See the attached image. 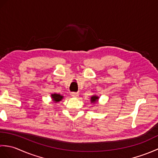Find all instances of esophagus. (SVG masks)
I'll use <instances>...</instances> for the list:
<instances>
[{
  "mask_svg": "<svg viewBox=\"0 0 158 158\" xmlns=\"http://www.w3.org/2000/svg\"><path fill=\"white\" fill-rule=\"evenodd\" d=\"M70 96L73 97V98H77V97L79 96V94L76 93V92H72L71 94H70Z\"/></svg>",
  "mask_w": 158,
  "mask_h": 158,
  "instance_id": "obj_1",
  "label": "esophagus"
}]
</instances>
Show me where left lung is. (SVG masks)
<instances>
[{
	"label": "left lung",
	"instance_id": "8db88e82",
	"mask_svg": "<svg viewBox=\"0 0 158 158\" xmlns=\"http://www.w3.org/2000/svg\"><path fill=\"white\" fill-rule=\"evenodd\" d=\"M98 99H99V97L96 95H93L92 96L91 98H90V102L92 104H95L97 103V102L98 101Z\"/></svg>",
	"mask_w": 158,
	"mask_h": 158
}]
</instances>
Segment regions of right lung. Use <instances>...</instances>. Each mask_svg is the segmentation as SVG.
<instances>
[{"label": "right lung", "mask_w": 158, "mask_h": 158, "mask_svg": "<svg viewBox=\"0 0 158 158\" xmlns=\"http://www.w3.org/2000/svg\"><path fill=\"white\" fill-rule=\"evenodd\" d=\"M51 97H52V101L54 103H57L61 101V100L64 98V96L59 94H51Z\"/></svg>", "instance_id": "right-lung-1"}]
</instances>
